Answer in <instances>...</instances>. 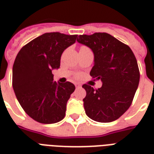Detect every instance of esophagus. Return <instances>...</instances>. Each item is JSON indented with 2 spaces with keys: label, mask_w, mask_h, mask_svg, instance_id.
I'll return each instance as SVG.
<instances>
[{
  "label": "esophagus",
  "mask_w": 154,
  "mask_h": 154,
  "mask_svg": "<svg viewBox=\"0 0 154 154\" xmlns=\"http://www.w3.org/2000/svg\"><path fill=\"white\" fill-rule=\"evenodd\" d=\"M75 87H76V88H80V87H82V85H80V84H77V83H76L75 84Z\"/></svg>",
  "instance_id": "34e87169"
}]
</instances>
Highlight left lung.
Wrapping results in <instances>:
<instances>
[{"label":"left lung","mask_w":154,"mask_h":154,"mask_svg":"<svg viewBox=\"0 0 154 154\" xmlns=\"http://www.w3.org/2000/svg\"><path fill=\"white\" fill-rule=\"evenodd\" d=\"M77 42L93 52L94 65L90 75L103 85L86 91L83 99L85 113L92 120L110 123L119 119L130 108L140 82V71L130 48L107 33L79 35Z\"/></svg>","instance_id":"left-lung-1"}]
</instances>
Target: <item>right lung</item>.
I'll list each match as a JSON object with an SVG mask.
<instances>
[{
	"instance_id": "add662e5",
	"label": "right lung",
	"mask_w": 154,
	"mask_h": 154,
	"mask_svg": "<svg viewBox=\"0 0 154 154\" xmlns=\"http://www.w3.org/2000/svg\"><path fill=\"white\" fill-rule=\"evenodd\" d=\"M77 35L45 33L20 50L12 71V85L27 114L45 124L65 117L66 104L75 89L70 82L54 81L52 70L60 68L62 53L75 42Z\"/></svg>"
}]
</instances>
